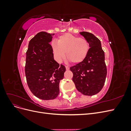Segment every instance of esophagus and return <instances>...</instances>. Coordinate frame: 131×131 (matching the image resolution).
<instances>
[{"label": "esophagus", "mask_w": 131, "mask_h": 131, "mask_svg": "<svg viewBox=\"0 0 131 131\" xmlns=\"http://www.w3.org/2000/svg\"><path fill=\"white\" fill-rule=\"evenodd\" d=\"M66 70H69V67H68V66H66Z\"/></svg>", "instance_id": "1"}]
</instances>
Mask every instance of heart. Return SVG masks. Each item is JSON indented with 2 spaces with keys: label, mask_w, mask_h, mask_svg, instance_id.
<instances>
[{
  "label": "heart",
  "mask_w": 131,
  "mask_h": 131,
  "mask_svg": "<svg viewBox=\"0 0 131 131\" xmlns=\"http://www.w3.org/2000/svg\"><path fill=\"white\" fill-rule=\"evenodd\" d=\"M52 49L55 57L60 61L66 56L74 63L82 62L89 53L90 46L85 38H78L69 33L59 37L57 42L53 41Z\"/></svg>",
  "instance_id": "obj_1"
}]
</instances>
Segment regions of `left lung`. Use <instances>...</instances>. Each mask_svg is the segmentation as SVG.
I'll use <instances>...</instances> for the list:
<instances>
[{
    "label": "left lung",
    "instance_id": "left-lung-1",
    "mask_svg": "<svg viewBox=\"0 0 131 131\" xmlns=\"http://www.w3.org/2000/svg\"><path fill=\"white\" fill-rule=\"evenodd\" d=\"M80 34L88 41L90 49L88 56L82 62L71 67L72 80L78 91L85 96H93L103 87L107 70L105 54L100 39L92 33L82 31Z\"/></svg>",
    "mask_w": 131,
    "mask_h": 131
}]
</instances>
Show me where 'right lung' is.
Listing matches in <instances>:
<instances>
[{"label": "right lung", "mask_w": 131, "mask_h": 131, "mask_svg": "<svg viewBox=\"0 0 131 131\" xmlns=\"http://www.w3.org/2000/svg\"><path fill=\"white\" fill-rule=\"evenodd\" d=\"M40 31L30 40L26 52L25 74L32 93L42 100L56 98L59 93V82L64 78L66 67L54 60L52 35Z\"/></svg>", "instance_id": "add662e5"}]
</instances>
